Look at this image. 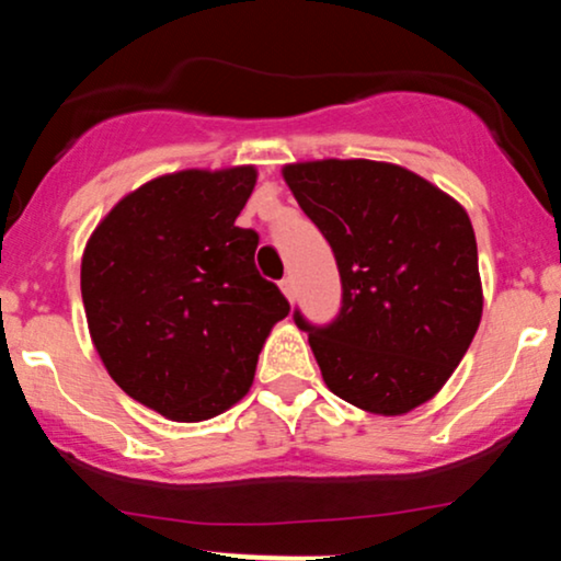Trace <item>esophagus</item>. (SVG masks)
I'll return each instance as SVG.
<instances>
[{"instance_id":"obj_1","label":"esophagus","mask_w":561,"mask_h":561,"mask_svg":"<svg viewBox=\"0 0 561 561\" xmlns=\"http://www.w3.org/2000/svg\"><path fill=\"white\" fill-rule=\"evenodd\" d=\"M279 287H282V293H285L287 300H295V279H293V276H285V279L279 282Z\"/></svg>"}]
</instances>
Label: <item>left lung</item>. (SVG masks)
I'll list each match as a JSON object with an SVG mask.
<instances>
[{"mask_svg":"<svg viewBox=\"0 0 561 561\" xmlns=\"http://www.w3.org/2000/svg\"><path fill=\"white\" fill-rule=\"evenodd\" d=\"M343 282L334 321L308 332L327 388L398 416L435 396L480 327L478 242L467 210L427 179L377 160L285 165Z\"/></svg>","mask_w":561,"mask_h":561,"instance_id":"1","label":"left lung"}]
</instances>
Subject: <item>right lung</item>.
<instances>
[{
  "label": "right lung",
  "mask_w": 561,
  "mask_h": 561,
  "mask_svg": "<svg viewBox=\"0 0 561 561\" xmlns=\"http://www.w3.org/2000/svg\"><path fill=\"white\" fill-rule=\"evenodd\" d=\"M253 165L141 184L100 221L81 259L89 334L118 388L173 422H203L250 390L268 332L289 313L237 227Z\"/></svg>",
  "instance_id": "1"
}]
</instances>
